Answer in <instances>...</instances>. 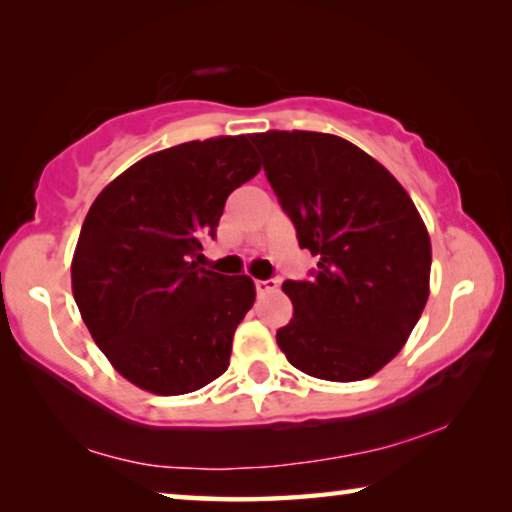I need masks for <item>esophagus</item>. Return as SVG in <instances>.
I'll return each instance as SVG.
<instances>
[{
	"mask_svg": "<svg viewBox=\"0 0 512 512\" xmlns=\"http://www.w3.org/2000/svg\"><path fill=\"white\" fill-rule=\"evenodd\" d=\"M255 289H257V296H266V293L277 291V282L275 280H257Z\"/></svg>",
	"mask_w": 512,
	"mask_h": 512,
	"instance_id": "obj_1",
	"label": "esophagus"
}]
</instances>
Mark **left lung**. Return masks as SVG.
<instances>
[{
    "label": "left lung",
    "mask_w": 512,
    "mask_h": 512,
    "mask_svg": "<svg viewBox=\"0 0 512 512\" xmlns=\"http://www.w3.org/2000/svg\"><path fill=\"white\" fill-rule=\"evenodd\" d=\"M311 282H284L293 302L277 345L291 366L327 381L372 377L409 341L429 298L431 239L418 207L372 155L339 135H250Z\"/></svg>",
    "instance_id": "8db88e82"
}]
</instances>
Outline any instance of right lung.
Instances as JSON below:
<instances>
[{
  "label": "right lung",
  "instance_id": "1",
  "mask_svg": "<svg viewBox=\"0 0 512 512\" xmlns=\"http://www.w3.org/2000/svg\"><path fill=\"white\" fill-rule=\"evenodd\" d=\"M259 169L246 135H221L146 155L94 198L72 293L99 350L142 391L194 393L228 370L255 284L196 259L225 198Z\"/></svg>",
  "mask_w": 512,
  "mask_h": 512
}]
</instances>
